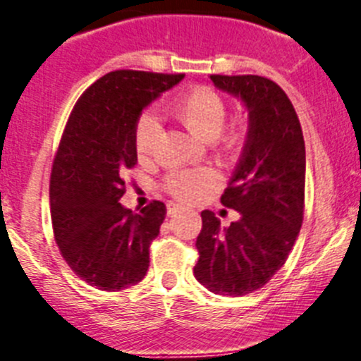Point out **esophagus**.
I'll return each instance as SVG.
<instances>
[{"label": "esophagus", "mask_w": 361, "mask_h": 361, "mask_svg": "<svg viewBox=\"0 0 361 361\" xmlns=\"http://www.w3.org/2000/svg\"><path fill=\"white\" fill-rule=\"evenodd\" d=\"M178 209H180V208H178V206H177V204H168V215H170V216H173V215H177V213H178Z\"/></svg>", "instance_id": "obj_1"}]
</instances>
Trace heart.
<instances>
[{
	"label": "heart",
	"mask_w": 361,
	"mask_h": 361,
	"mask_svg": "<svg viewBox=\"0 0 361 361\" xmlns=\"http://www.w3.org/2000/svg\"><path fill=\"white\" fill-rule=\"evenodd\" d=\"M170 116L184 124L197 139L212 142L222 155H233L244 145L242 126H228V103L224 95L209 86H191L168 104ZM159 139V124L152 116L145 114L139 117L133 130V146L137 157L146 161L153 155ZM216 178L208 170H184L170 173L164 180L166 191L178 202H197L213 186Z\"/></svg>",
	"instance_id": "obj_1"
}]
</instances>
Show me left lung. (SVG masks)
Wrapping results in <instances>:
<instances>
[{"mask_svg": "<svg viewBox=\"0 0 361 361\" xmlns=\"http://www.w3.org/2000/svg\"><path fill=\"white\" fill-rule=\"evenodd\" d=\"M220 90L250 110V132L240 162L220 202L240 220L220 229L209 209L200 213L193 273L215 295L242 296L264 288L286 264L302 222L305 145L286 92L262 75H209Z\"/></svg>", "mask_w": 361, "mask_h": 361, "instance_id": "obj_1", "label": "left lung"}]
</instances>
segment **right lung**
Instances as JSON below:
<instances>
[{
	"label": "right lung",
	"mask_w": 361,
	"mask_h": 361,
	"mask_svg": "<svg viewBox=\"0 0 361 361\" xmlns=\"http://www.w3.org/2000/svg\"><path fill=\"white\" fill-rule=\"evenodd\" d=\"M183 78L116 70L88 86L70 114L50 173V215L63 258L94 288L121 291L148 271L164 202L133 213L119 200L124 173L137 162L133 130L141 111Z\"/></svg>",
	"instance_id": "obj_1"
}]
</instances>
